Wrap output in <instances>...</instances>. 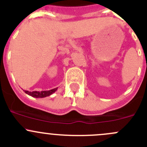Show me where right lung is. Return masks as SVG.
<instances>
[{
  "mask_svg": "<svg viewBox=\"0 0 147 147\" xmlns=\"http://www.w3.org/2000/svg\"><path fill=\"white\" fill-rule=\"evenodd\" d=\"M58 88H54V89L49 90H44V91H28V90H24L28 95H31V96L34 97V98H45V97L49 96L52 95V93L55 92L57 90Z\"/></svg>",
  "mask_w": 147,
  "mask_h": 147,
  "instance_id": "add662e5",
  "label": "right lung"
}]
</instances>
